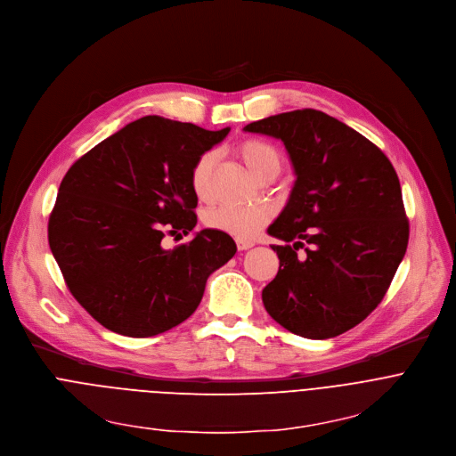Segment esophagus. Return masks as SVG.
<instances>
[{
    "instance_id": "esophagus-1",
    "label": "esophagus",
    "mask_w": 456,
    "mask_h": 456,
    "mask_svg": "<svg viewBox=\"0 0 456 456\" xmlns=\"http://www.w3.org/2000/svg\"><path fill=\"white\" fill-rule=\"evenodd\" d=\"M235 244H237V248L242 251V249H249L251 246H254V242L251 240H244V239H235Z\"/></svg>"
}]
</instances>
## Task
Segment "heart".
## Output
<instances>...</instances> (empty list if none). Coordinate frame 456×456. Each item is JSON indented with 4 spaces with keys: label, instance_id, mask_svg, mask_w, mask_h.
<instances>
[{
    "label": "heart",
    "instance_id": "b5f03b06",
    "mask_svg": "<svg viewBox=\"0 0 456 456\" xmlns=\"http://www.w3.org/2000/svg\"><path fill=\"white\" fill-rule=\"evenodd\" d=\"M239 156L244 161L246 168L254 174L257 179L270 172V170H281V154L275 146H272L266 141L259 139H248L240 142ZM214 168V154L207 151L197 158V161L191 167L190 181L191 190L199 199H205L210 190V177ZM272 212L266 207H216L210 208L205 214V224L212 230L228 233L237 239H251L256 237L261 228L270 221Z\"/></svg>",
    "mask_w": 456,
    "mask_h": 456
}]
</instances>
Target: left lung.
I'll use <instances>...</instances> for the list:
<instances>
[{"label": "left lung", "mask_w": 456, "mask_h": 456, "mask_svg": "<svg viewBox=\"0 0 456 456\" xmlns=\"http://www.w3.org/2000/svg\"><path fill=\"white\" fill-rule=\"evenodd\" d=\"M244 130L281 139L297 175L268 228L286 244L272 246L279 272L263 289L266 312L306 338L355 328L380 305L408 248L410 223L393 165L362 134L314 109ZM298 247L305 248L302 256Z\"/></svg>", "instance_id": "8db88e82"}]
</instances>
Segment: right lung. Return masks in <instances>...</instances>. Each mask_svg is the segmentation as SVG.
<instances>
[{
  "label": "right lung",
  "instance_id": "add662e5",
  "mask_svg": "<svg viewBox=\"0 0 456 456\" xmlns=\"http://www.w3.org/2000/svg\"><path fill=\"white\" fill-rule=\"evenodd\" d=\"M146 116L95 144L60 184L48 244L79 305L110 331L154 337L186 321L207 279L237 251L233 239L197 224L191 167L228 135Z\"/></svg>",
  "mask_w": 456,
  "mask_h": 456
}]
</instances>
